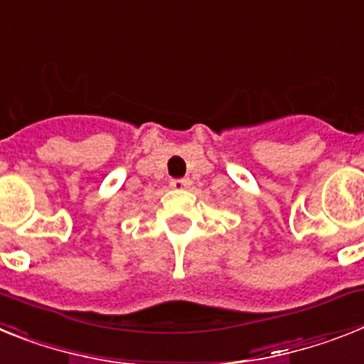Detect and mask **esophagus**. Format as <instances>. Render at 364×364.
I'll use <instances>...</instances> for the list:
<instances>
[{
    "label": "esophagus",
    "instance_id": "esophagus-1",
    "mask_svg": "<svg viewBox=\"0 0 364 364\" xmlns=\"http://www.w3.org/2000/svg\"><path fill=\"white\" fill-rule=\"evenodd\" d=\"M191 183L192 181L188 178H179V179H172V181H170V186L176 188V191H185V188L191 186Z\"/></svg>",
    "mask_w": 364,
    "mask_h": 364
}]
</instances>
